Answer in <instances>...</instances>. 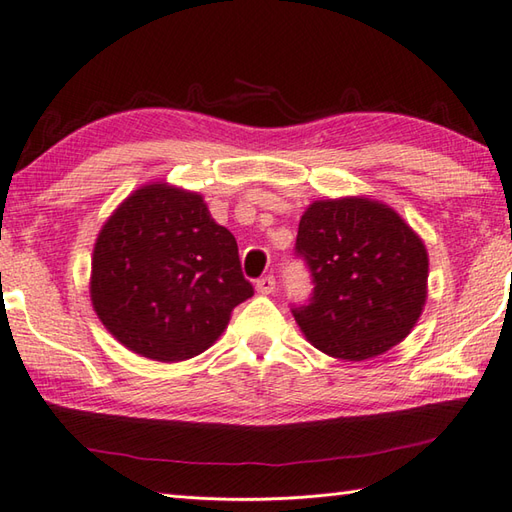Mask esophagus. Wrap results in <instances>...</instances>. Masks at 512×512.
<instances>
[{
	"label": "esophagus",
	"instance_id": "obj_1",
	"mask_svg": "<svg viewBox=\"0 0 512 512\" xmlns=\"http://www.w3.org/2000/svg\"><path fill=\"white\" fill-rule=\"evenodd\" d=\"M255 291L259 295H271L275 291V277L273 275H266V277H262V280H257Z\"/></svg>",
	"mask_w": 512,
	"mask_h": 512
}]
</instances>
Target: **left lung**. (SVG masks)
Returning <instances> with one entry per match:
<instances>
[{"label":"left lung","instance_id":"obj_1","mask_svg":"<svg viewBox=\"0 0 512 512\" xmlns=\"http://www.w3.org/2000/svg\"><path fill=\"white\" fill-rule=\"evenodd\" d=\"M313 275V297L293 309L315 349L367 360L407 338L427 300L430 259L423 239L383 201H313L295 239Z\"/></svg>","mask_w":512,"mask_h":512}]
</instances>
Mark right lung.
Instances as JSON below:
<instances>
[{"mask_svg":"<svg viewBox=\"0 0 512 512\" xmlns=\"http://www.w3.org/2000/svg\"><path fill=\"white\" fill-rule=\"evenodd\" d=\"M89 293L120 345L181 362L215 345L253 286L235 237L201 194L156 181L129 194L100 228Z\"/></svg>","mask_w":512,"mask_h":512,"instance_id":"1","label":"right lung"}]
</instances>
